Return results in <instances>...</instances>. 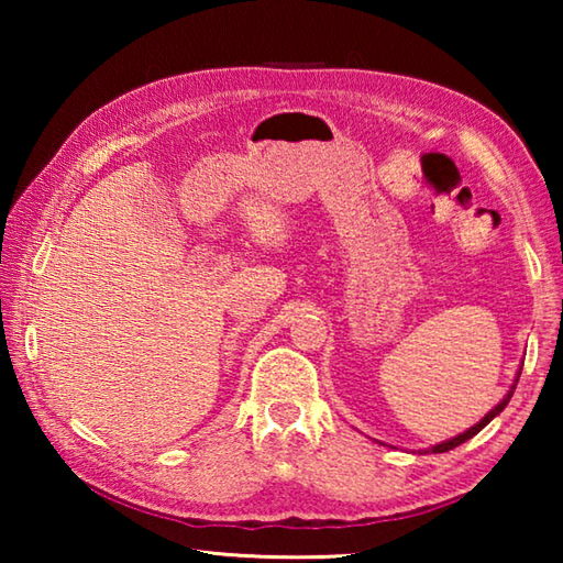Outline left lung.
<instances>
[{
    "label": "left lung",
    "instance_id": "8db88e82",
    "mask_svg": "<svg viewBox=\"0 0 563 563\" xmlns=\"http://www.w3.org/2000/svg\"><path fill=\"white\" fill-rule=\"evenodd\" d=\"M514 389H517V385H514V387L509 389V395H507V397H504V399H501V402H499L497 407H494V409H492V412H489L487 417H484L479 424H474V427H472V430H466L464 434H460V437H454V440H450V442H442V444H437V446H432V452H434V454H440V452H450V450H454V446H460L462 442H466V440H472V437H474L476 432H482V430H484V427H487V424L492 422V419H494V417H497V415L501 412V409H504V407H507V402H509V399H511V395H514Z\"/></svg>",
    "mask_w": 563,
    "mask_h": 563
}]
</instances>
